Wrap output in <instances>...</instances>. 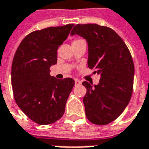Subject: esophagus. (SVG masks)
Returning <instances> with one entry per match:
<instances>
[{
  "instance_id": "esophagus-1",
  "label": "esophagus",
  "mask_w": 149,
  "mask_h": 149,
  "mask_svg": "<svg viewBox=\"0 0 149 149\" xmlns=\"http://www.w3.org/2000/svg\"><path fill=\"white\" fill-rule=\"evenodd\" d=\"M81 84V82L79 81L78 79H75V85L77 86V85H79V84Z\"/></svg>"
}]
</instances>
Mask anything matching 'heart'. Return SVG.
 Segmentation results:
<instances>
[{
	"label": "heart",
	"mask_w": 149,
	"mask_h": 149,
	"mask_svg": "<svg viewBox=\"0 0 149 149\" xmlns=\"http://www.w3.org/2000/svg\"><path fill=\"white\" fill-rule=\"evenodd\" d=\"M77 41H79V39H77V40H75V41H73V42H77Z\"/></svg>",
	"instance_id": "1"
}]
</instances>
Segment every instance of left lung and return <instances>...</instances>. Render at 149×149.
<instances>
[{
    "label": "left lung",
    "instance_id": "1",
    "mask_svg": "<svg viewBox=\"0 0 149 149\" xmlns=\"http://www.w3.org/2000/svg\"><path fill=\"white\" fill-rule=\"evenodd\" d=\"M70 34L86 39L88 67L100 75L97 85L83 82L86 88L83 99L86 118L94 125H107L121 114L132 97L134 66L131 52L108 27L78 24Z\"/></svg>",
    "mask_w": 149,
    "mask_h": 149
}]
</instances>
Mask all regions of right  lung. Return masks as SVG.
Here are the masks:
<instances>
[{
  "instance_id": "1",
  "label": "right lung",
  "mask_w": 149,
  "mask_h": 149,
  "mask_svg": "<svg viewBox=\"0 0 149 149\" xmlns=\"http://www.w3.org/2000/svg\"><path fill=\"white\" fill-rule=\"evenodd\" d=\"M73 24L49 27L29 34L16 50L11 67L15 102L24 114L38 125L59 120L75 81L49 74L57 63V49L67 38Z\"/></svg>"
}]
</instances>
